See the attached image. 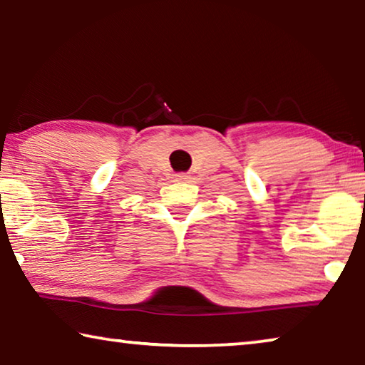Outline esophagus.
Here are the masks:
<instances>
[{
  "mask_svg": "<svg viewBox=\"0 0 365 365\" xmlns=\"http://www.w3.org/2000/svg\"><path fill=\"white\" fill-rule=\"evenodd\" d=\"M175 178H177L178 182H185V180H187V178H188V175H187V174H177Z\"/></svg>",
  "mask_w": 365,
  "mask_h": 365,
  "instance_id": "obj_1",
  "label": "esophagus"
}]
</instances>
